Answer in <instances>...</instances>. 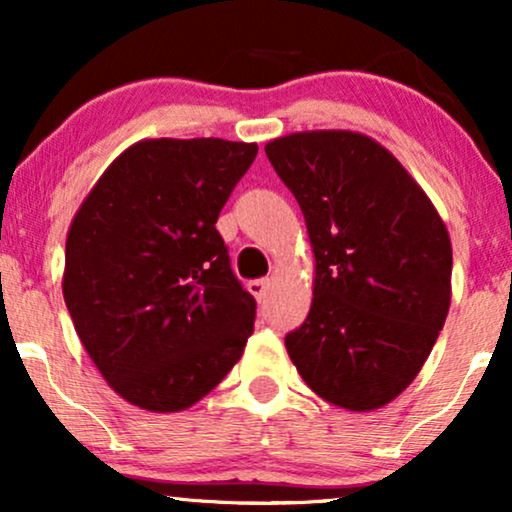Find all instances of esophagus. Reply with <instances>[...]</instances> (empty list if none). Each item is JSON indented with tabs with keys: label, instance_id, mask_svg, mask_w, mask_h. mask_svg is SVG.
<instances>
[{
	"label": "esophagus",
	"instance_id": "esophagus-1",
	"mask_svg": "<svg viewBox=\"0 0 512 512\" xmlns=\"http://www.w3.org/2000/svg\"><path fill=\"white\" fill-rule=\"evenodd\" d=\"M246 287H249V292L254 294L258 301H263V299H266L268 289H270V280H268V277H258V280H251Z\"/></svg>",
	"mask_w": 512,
	"mask_h": 512
}]
</instances>
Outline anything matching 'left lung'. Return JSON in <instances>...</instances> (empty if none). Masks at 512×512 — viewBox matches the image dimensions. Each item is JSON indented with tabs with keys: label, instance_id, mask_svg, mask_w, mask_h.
I'll list each match as a JSON object with an SVG mask.
<instances>
[{
	"label": "left lung",
	"instance_id": "8db88e82",
	"mask_svg": "<svg viewBox=\"0 0 512 512\" xmlns=\"http://www.w3.org/2000/svg\"><path fill=\"white\" fill-rule=\"evenodd\" d=\"M304 211L311 311L285 337L325 401L372 410L415 380L451 304V239L406 168L370 137L296 132L266 144Z\"/></svg>",
	"mask_w": 512,
	"mask_h": 512
}]
</instances>
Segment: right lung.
Segmentation results:
<instances>
[{
    "mask_svg": "<svg viewBox=\"0 0 512 512\" xmlns=\"http://www.w3.org/2000/svg\"><path fill=\"white\" fill-rule=\"evenodd\" d=\"M256 144L147 140L106 168L66 239L63 299L82 346L125 401L197 403L254 332L256 299L216 230Z\"/></svg>",
    "mask_w": 512,
    "mask_h": 512,
    "instance_id": "add662e5",
    "label": "right lung"
}]
</instances>
